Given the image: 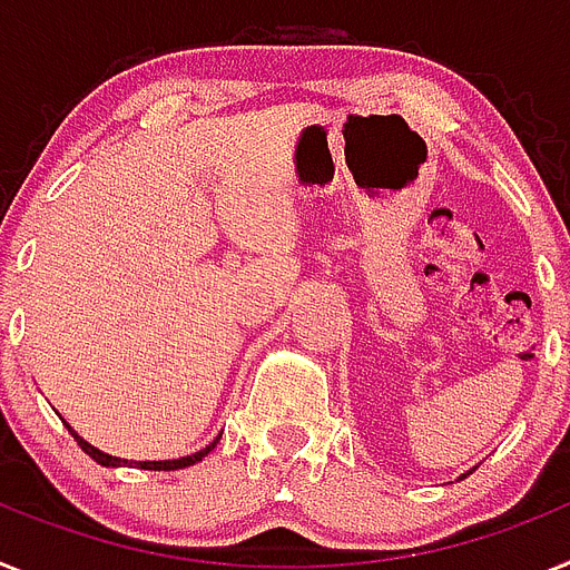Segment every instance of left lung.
<instances>
[{
	"label": "left lung",
	"mask_w": 570,
	"mask_h": 570,
	"mask_svg": "<svg viewBox=\"0 0 570 570\" xmlns=\"http://www.w3.org/2000/svg\"><path fill=\"white\" fill-rule=\"evenodd\" d=\"M473 470H475V466H473ZM473 470H466V473H464V475H461V479H466V475H470V473H473Z\"/></svg>",
	"instance_id": "1"
}]
</instances>
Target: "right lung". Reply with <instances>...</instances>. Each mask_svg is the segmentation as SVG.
Returning a JSON list of instances; mask_svg holds the SVG:
<instances>
[{
  "mask_svg": "<svg viewBox=\"0 0 570 570\" xmlns=\"http://www.w3.org/2000/svg\"><path fill=\"white\" fill-rule=\"evenodd\" d=\"M62 424H66V421H62ZM68 432L75 435L77 446H80V450L86 452L89 459H95L100 466H132L135 464V466H140V470H184V466H193V464H198V461H202L204 455H207V452H210L213 446L218 444V438H222V435H218L216 441H213V444H207V446H204V450L193 452V455H181V459H169V461H126V459H118V455H109V452H104V450H97V446H91L89 441L77 435V432L71 430V426H68Z\"/></svg>",
  "mask_w": 570,
  "mask_h": 570,
  "instance_id": "1",
  "label": "right lung"
}]
</instances>
